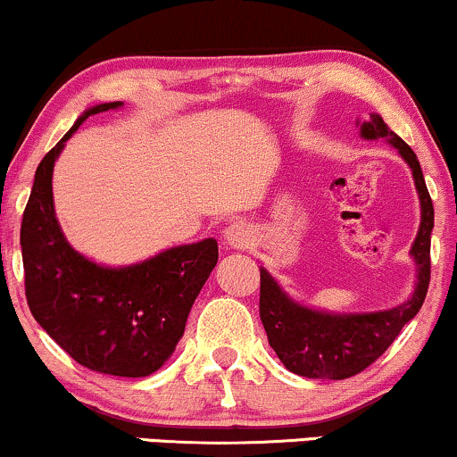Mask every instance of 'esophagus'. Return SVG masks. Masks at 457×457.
Instances as JSON below:
<instances>
[{
    "instance_id": "esophagus-1",
    "label": "esophagus",
    "mask_w": 457,
    "mask_h": 457,
    "mask_svg": "<svg viewBox=\"0 0 457 457\" xmlns=\"http://www.w3.org/2000/svg\"><path fill=\"white\" fill-rule=\"evenodd\" d=\"M254 241V230L245 222H233L224 230V244L233 250H245Z\"/></svg>"
}]
</instances>
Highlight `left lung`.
<instances>
[{
    "mask_svg": "<svg viewBox=\"0 0 457 457\" xmlns=\"http://www.w3.org/2000/svg\"><path fill=\"white\" fill-rule=\"evenodd\" d=\"M359 134L366 141H387L409 164L421 205V222L411 245L417 267L415 291L406 302L378 312H325L295 302L265 267H261V320L270 346L280 357L284 368L305 378L342 380L366 370L387 351L409 320L426 302L430 284V235L434 228V207L423 179L420 160L383 117L372 112L370 121H357Z\"/></svg>",
    "mask_w": 457,
    "mask_h": 457,
    "instance_id": "1",
    "label": "left lung"
}]
</instances>
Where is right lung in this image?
Instances as JSON below:
<instances>
[{"label": "right lung", "mask_w": 457, "mask_h": 457, "mask_svg": "<svg viewBox=\"0 0 457 457\" xmlns=\"http://www.w3.org/2000/svg\"><path fill=\"white\" fill-rule=\"evenodd\" d=\"M91 106L37 164L21 224L25 295L37 325L80 366L141 378L173 355L192 303L218 262V241L175 245L134 265L106 267L68 244L53 203V166Z\"/></svg>", "instance_id": "right-lung-1"}]
</instances>
